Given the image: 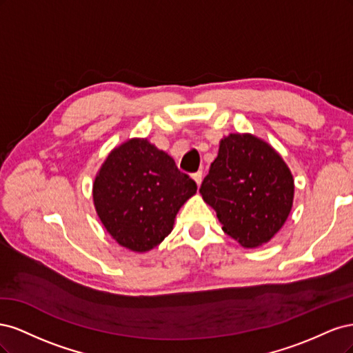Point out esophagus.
I'll list each match as a JSON object with an SVG mask.
<instances>
[{"label": "esophagus", "mask_w": 353, "mask_h": 353, "mask_svg": "<svg viewBox=\"0 0 353 353\" xmlns=\"http://www.w3.org/2000/svg\"><path fill=\"white\" fill-rule=\"evenodd\" d=\"M193 179L196 181V184H197V187H200V184H201V181H203V172L200 170V172H196V174H193Z\"/></svg>", "instance_id": "obj_1"}]
</instances>
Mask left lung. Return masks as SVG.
<instances>
[{
    "label": "left lung",
    "mask_w": 353,
    "mask_h": 353,
    "mask_svg": "<svg viewBox=\"0 0 353 353\" xmlns=\"http://www.w3.org/2000/svg\"><path fill=\"white\" fill-rule=\"evenodd\" d=\"M200 194L223 232L243 248L268 243L293 206L294 179L283 157L252 134H230L203 179Z\"/></svg>",
    "instance_id": "8db88e82"
}]
</instances>
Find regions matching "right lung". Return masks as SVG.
I'll return each mask as SVG.
<instances>
[{
	"mask_svg": "<svg viewBox=\"0 0 353 353\" xmlns=\"http://www.w3.org/2000/svg\"><path fill=\"white\" fill-rule=\"evenodd\" d=\"M197 191L174 159L147 138H131L105 157L92 184L97 215L110 236L132 252H148L174 228L181 206Z\"/></svg>",
	"mask_w": 353,
	"mask_h": 353,
	"instance_id": "add662e5",
	"label": "right lung"
}]
</instances>
